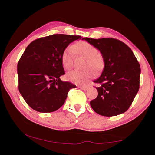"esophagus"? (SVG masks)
<instances>
[{
  "label": "esophagus",
  "instance_id": "esophagus-1",
  "mask_svg": "<svg viewBox=\"0 0 155 155\" xmlns=\"http://www.w3.org/2000/svg\"><path fill=\"white\" fill-rule=\"evenodd\" d=\"M79 88L81 89V90H83L84 91H86L88 89V87H87V86H85V87H79Z\"/></svg>",
  "mask_w": 155,
  "mask_h": 155
}]
</instances>
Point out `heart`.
<instances>
[{
	"mask_svg": "<svg viewBox=\"0 0 155 155\" xmlns=\"http://www.w3.org/2000/svg\"><path fill=\"white\" fill-rule=\"evenodd\" d=\"M74 53L85 59V68L83 71L72 70L66 74L68 81L78 85H84L94 77V73L99 72L103 69L104 64V59L98 53V50L92 44L87 41H79L72 46L65 48L61 54V62L63 67L65 70H70L72 67ZM91 68L93 70L91 69Z\"/></svg>",
	"mask_w": 155,
	"mask_h": 155,
	"instance_id": "b5f03b06",
	"label": "heart"
}]
</instances>
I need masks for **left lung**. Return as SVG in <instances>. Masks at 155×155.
<instances>
[{
  "label": "left lung",
  "mask_w": 155,
  "mask_h": 155,
  "mask_svg": "<svg viewBox=\"0 0 155 155\" xmlns=\"http://www.w3.org/2000/svg\"><path fill=\"white\" fill-rule=\"evenodd\" d=\"M101 51L104 67L94 83L99 87L97 98L90 101L97 114L111 117L127 111L140 89V65L127 44L117 39L83 38Z\"/></svg>",
  "instance_id": "1"
}]
</instances>
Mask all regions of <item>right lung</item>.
Here are the masks:
<instances>
[{
	"label": "right lung",
	"mask_w": 155,
	"mask_h": 155,
	"mask_svg": "<svg viewBox=\"0 0 155 155\" xmlns=\"http://www.w3.org/2000/svg\"><path fill=\"white\" fill-rule=\"evenodd\" d=\"M79 35L54 34L28 44L18 64V89L28 105L41 113L59 109L68 93L76 85L62 81L65 74L61 62L64 50Z\"/></svg>",
	"instance_id": "right-lung-1"
}]
</instances>
